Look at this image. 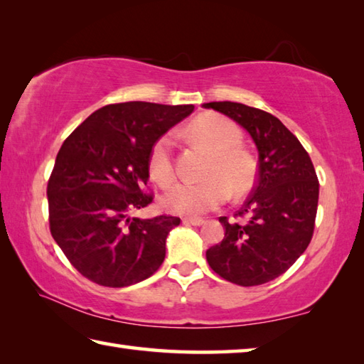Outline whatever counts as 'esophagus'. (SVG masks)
I'll list each match as a JSON object with an SVG mask.
<instances>
[{
  "label": "esophagus",
  "instance_id": "1",
  "mask_svg": "<svg viewBox=\"0 0 364 364\" xmlns=\"http://www.w3.org/2000/svg\"><path fill=\"white\" fill-rule=\"evenodd\" d=\"M183 223L189 224V226H202L205 220H202V218H184Z\"/></svg>",
  "mask_w": 364,
  "mask_h": 364
}]
</instances>
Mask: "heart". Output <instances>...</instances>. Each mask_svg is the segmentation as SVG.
<instances>
[{"label": "heart", "mask_w": 364, "mask_h": 364, "mask_svg": "<svg viewBox=\"0 0 364 364\" xmlns=\"http://www.w3.org/2000/svg\"><path fill=\"white\" fill-rule=\"evenodd\" d=\"M189 135L211 153L207 170L208 181L176 183L164 197L165 208L183 216H197L213 210L228 199V188L234 196H242L253 188L256 162L240 148L242 132L228 117L207 113L196 117L188 127ZM149 173L161 186L175 180L173 138L159 136L149 153Z\"/></svg>", "instance_id": "1"}]
</instances>
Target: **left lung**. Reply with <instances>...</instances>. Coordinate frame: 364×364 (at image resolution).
Instances as JSON below:
<instances>
[{
    "label": "left lung",
    "mask_w": 364,
    "mask_h": 364,
    "mask_svg": "<svg viewBox=\"0 0 364 364\" xmlns=\"http://www.w3.org/2000/svg\"><path fill=\"white\" fill-rule=\"evenodd\" d=\"M203 107L247 129L259 153L256 186L234 215L235 221L220 218L226 232L220 243L207 250V261L230 283L262 285L285 274L312 240L318 178L309 153L280 119L234 102H211Z\"/></svg>",
    "instance_id": "8db88e82"
}]
</instances>
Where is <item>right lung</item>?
<instances>
[{
	"label": "right lung",
	"instance_id": "add662e5",
	"mask_svg": "<svg viewBox=\"0 0 364 364\" xmlns=\"http://www.w3.org/2000/svg\"><path fill=\"white\" fill-rule=\"evenodd\" d=\"M193 105L125 102L92 113L63 141L48 181L50 234L71 266L102 287L124 288L161 267L180 218H129L148 207L149 153Z\"/></svg>",
	"mask_w": 364,
	"mask_h": 364
}]
</instances>
